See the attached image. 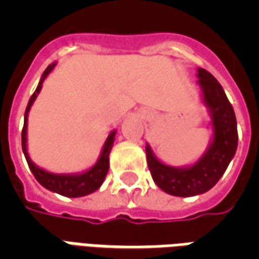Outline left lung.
Masks as SVG:
<instances>
[{
    "label": "left lung",
    "mask_w": 259,
    "mask_h": 259,
    "mask_svg": "<svg viewBox=\"0 0 259 259\" xmlns=\"http://www.w3.org/2000/svg\"><path fill=\"white\" fill-rule=\"evenodd\" d=\"M197 77L201 102L211 119V140L204 154L191 165L170 166L158 159L151 146L146 144L147 163L154 183L176 197H193L211 190L233 159L239 141L236 115L222 85L202 68L197 69Z\"/></svg>",
    "instance_id": "8db88e82"
}]
</instances>
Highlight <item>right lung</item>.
<instances>
[{
  "label": "right lung",
  "mask_w": 259,
  "mask_h": 259,
  "mask_svg": "<svg viewBox=\"0 0 259 259\" xmlns=\"http://www.w3.org/2000/svg\"><path fill=\"white\" fill-rule=\"evenodd\" d=\"M55 65H57V62L51 64L44 70L36 91L33 93V96L30 97L29 104L26 107L25 123H23V129H22V150H23V154H25V158L27 161L29 168H30L31 174L34 175L36 180L42 187H46L47 190L53 191V193L64 195V197L77 198V197H84V195L94 193L104 183L105 176L108 174V169H109V154H111V150H112L116 130H112L108 135L97 162L91 168L85 169L83 172H77V174H54V172H50L47 169L38 166L31 161L30 155L27 152V118H29V112H30L33 102L36 101L37 96L41 91L44 80L47 79L48 74L53 72Z\"/></svg>",
  "instance_id": "right-lung-1"
}]
</instances>
